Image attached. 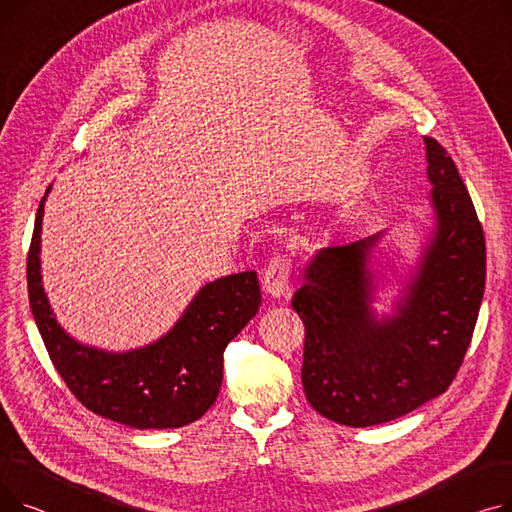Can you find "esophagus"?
<instances>
[{"mask_svg": "<svg viewBox=\"0 0 512 512\" xmlns=\"http://www.w3.org/2000/svg\"><path fill=\"white\" fill-rule=\"evenodd\" d=\"M288 280H290V259L286 255H274L267 261L263 270V290L270 297H284L288 292Z\"/></svg>", "mask_w": 512, "mask_h": 512, "instance_id": "34e87169", "label": "esophagus"}]
</instances>
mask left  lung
Listing matches in <instances>:
<instances>
[{
    "label": "left lung",
    "mask_w": 512,
    "mask_h": 512,
    "mask_svg": "<svg viewBox=\"0 0 512 512\" xmlns=\"http://www.w3.org/2000/svg\"><path fill=\"white\" fill-rule=\"evenodd\" d=\"M436 228L417 272L378 319L369 257L382 232L328 247L305 267L292 309L305 326L301 380L311 407L348 427L398 419L456 378L486 286V238L452 157L423 137Z\"/></svg>",
    "instance_id": "8db88e82"
}]
</instances>
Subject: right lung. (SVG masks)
<instances>
[{"label": "right lung", "mask_w": 512, "mask_h": 512, "mask_svg": "<svg viewBox=\"0 0 512 512\" xmlns=\"http://www.w3.org/2000/svg\"><path fill=\"white\" fill-rule=\"evenodd\" d=\"M26 259V282L35 324L53 367L78 402L95 415L137 429H172L197 421L218 398L228 342L259 311L255 272L205 284L174 328L159 340L126 353H107L70 338L53 317L41 284V224Z\"/></svg>", "instance_id": "right-lung-1"}]
</instances>
